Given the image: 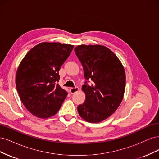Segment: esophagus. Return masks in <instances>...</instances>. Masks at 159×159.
Listing matches in <instances>:
<instances>
[{"label":"esophagus","mask_w":159,"mask_h":159,"mask_svg":"<svg viewBox=\"0 0 159 159\" xmlns=\"http://www.w3.org/2000/svg\"><path fill=\"white\" fill-rule=\"evenodd\" d=\"M79 91V88H72L70 89V93L71 94H74V93L77 92V91Z\"/></svg>","instance_id":"esophagus-1"}]
</instances>
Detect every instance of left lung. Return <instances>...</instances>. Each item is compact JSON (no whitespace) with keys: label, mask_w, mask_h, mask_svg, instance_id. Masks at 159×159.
I'll use <instances>...</instances> for the list:
<instances>
[{"label":"left lung","mask_w":159,"mask_h":159,"mask_svg":"<svg viewBox=\"0 0 159 159\" xmlns=\"http://www.w3.org/2000/svg\"><path fill=\"white\" fill-rule=\"evenodd\" d=\"M82 64L84 77L91 80L84 85L85 102L78 105L80 116L91 123L110 117L121 104L125 89V71L114 53L102 45H79L74 49Z\"/></svg>","instance_id":"1"}]
</instances>
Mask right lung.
Returning <instances> with one entry per match:
<instances>
[{
	"instance_id": "add662e5",
	"label": "right lung",
	"mask_w": 159,
	"mask_h": 159,
	"mask_svg": "<svg viewBox=\"0 0 159 159\" xmlns=\"http://www.w3.org/2000/svg\"><path fill=\"white\" fill-rule=\"evenodd\" d=\"M74 45L42 42L29 50L20 61L16 75V89L26 109L36 117L54 116L68 93L59 81V71Z\"/></svg>"
}]
</instances>
